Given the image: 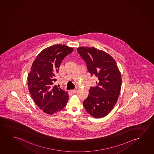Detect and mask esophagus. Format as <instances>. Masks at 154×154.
Returning a JSON list of instances; mask_svg holds the SVG:
<instances>
[{
    "mask_svg": "<svg viewBox=\"0 0 154 154\" xmlns=\"http://www.w3.org/2000/svg\"><path fill=\"white\" fill-rule=\"evenodd\" d=\"M71 91V94H75L77 92V90H76V89H74V90H72V91Z\"/></svg>",
    "mask_w": 154,
    "mask_h": 154,
    "instance_id": "34e87169",
    "label": "esophagus"
}]
</instances>
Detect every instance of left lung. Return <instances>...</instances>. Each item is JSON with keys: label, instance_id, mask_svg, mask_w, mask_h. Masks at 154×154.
Returning <instances> with one entry per match:
<instances>
[{"label": "left lung", "instance_id": "1", "mask_svg": "<svg viewBox=\"0 0 154 154\" xmlns=\"http://www.w3.org/2000/svg\"><path fill=\"white\" fill-rule=\"evenodd\" d=\"M77 50L91 76L96 77L97 85L90 87L83 106L93 117H104L117 102L122 86L121 74L114 59L105 52L94 47H80Z\"/></svg>", "mask_w": 154, "mask_h": 154}]
</instances>
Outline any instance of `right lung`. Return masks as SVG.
Masks as SVG:
<instances>
[{"label":"right lung","mask_w":154,"mask_h":154,"mask_svg":"<svg viewBox=\"0 0 154 154\" xmlns=\"http://www.w3.org/2000/svg\"><path fill=\"white\" fill-rule=\"evenodd\" d=\"M73 51L65 45H54L42 50L32 64L28 75L29 91L38 107L47 114L60 111L67 103L68 93L54 83L61 62Z\"/></svg>","instance_id":"add662e5"}]
</instances>
